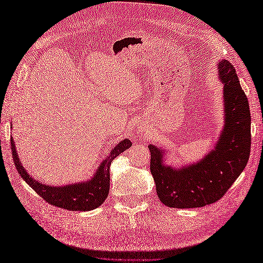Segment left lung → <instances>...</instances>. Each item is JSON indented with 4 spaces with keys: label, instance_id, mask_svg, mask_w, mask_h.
Wrapping results in <instances>:
<instances>
[{
    "label": "left lung",
    "instance_id": "left-lung-1",
    "mask_svg": "<svg viewBox=\"0 0 263 263\" xmlns=\"http://www.w3.org/2000/svg\"><path fill=\"white\" fill-rule=\"evenodd\" d=\"M222 83L224 125L214 149L187 165H167L163 148L149 144L150 172L159 200L171 208H199L219 200L241 175L250 157L251 114L248 98L234 66L218 61Z\"/></svg>",
    "mask_w": 263,
    "mask_h": 263
}]
</instances>
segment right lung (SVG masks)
I'll use <instances>...</instances> for the list:
<instances>
[{"label":"right lung","mask_w":263,"mask_h":263,"mask_svg":"<svg viewBox=\"0 0 263 263\" xmlns=\"http://www.w3.org/2000/svg\"><path fill=\"white\" fill-rule=\"evenodd\" d=\"M131 146L132 143L128 139L121 140L110 150L107 157L100 163L98 168L89 180L57 186L37 181L25 170L15 149L13 138L11 137V152L13 156V163L21 177L48 203L71 211H89L103 204L109 191V167L111 160Z\"/></svg>","instance_id":"1"}]
</instances>
